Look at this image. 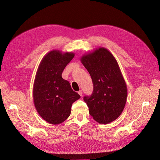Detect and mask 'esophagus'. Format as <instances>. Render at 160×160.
<instances>
[{"mask_svg":"<svg viewBox=\"0 0 160 160\" xmlns=\"http://www.w3.org/2000/svg\"><path fill=\"white\" fill-rule=\"evenodd\" d=\"M78 93L80 95V96H81V97L83 96V91H82V90L79 91H78Z\"/></svg>","mask_w":160,"mask_h":160,"instance_id":"34e87169","label":"esophagus"}]
</instances>
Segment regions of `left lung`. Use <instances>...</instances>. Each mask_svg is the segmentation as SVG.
Here are the masks:
<instances>
[{"label":"left lung","instance_id":"1","mask_svg":"<svg viewBox=\"0 0 160 160\" xmlns=\"http://www.w3.org/2000/svg\"><path fill=\"white\" fill-rule=\"evenodd\" d=\"M93 83L91 96H85L89 114L101 124L118 119L124 109L128 88L115 58L107 49L99 47L81 58Z\"/></svg>","mask_w":160,"mask_h":160}]
</instances>
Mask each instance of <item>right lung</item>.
Instances as JSON below:
<instances>
[{
  "instance_id": "add662e5",
  "label": "right lung",
  "mask_w": 160,
  "mask_h": 160,
  "mask_svg": "<svg viewBox=\"0 0 160 160\" xmlns=\"http://www.w3.org/2000/svg\"><path fill=\"white\" fill-rule=\"evenodd\" d=\"M75 53L53 50L42 58L33 84V101L38 113L47 122L61 123L69 117L72 104L80 95L71 89L62 72Z\"/></svg>"
}]
</instances>
